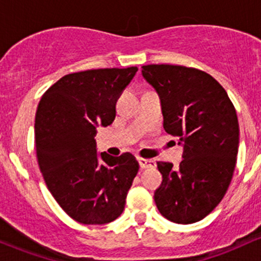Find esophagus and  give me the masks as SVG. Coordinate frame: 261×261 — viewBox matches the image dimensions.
<instances>
[{
    "label": "esophagus",
    "instance_id": "obj_1",
    "mask_svg": "<svg viewBox=\"0 0 261 261\" xmlns=\"http://www.w3.org/2000/svg\"><path fill=\"white\" fill-rule=\"evenodd\" d=\"M139 164L140 167L142 169L145 168H153V167H155V162L152 161V160H145V158H139Z\"/></svg>",
    "mask_w": 261,
    "mask_h": 261
}]
</instances>
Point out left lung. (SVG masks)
<instances>
[{"instance_id":"1","label":"left lung","mask_w":261,"mask_h":261,"mask_svg":"<svg viewBox=\"0 0 261 261\" xmlns=\"http://www.w3.org/2000/svg\"><path fill=\"white\" fill-rule=\"evenodd\" d=\"M142 77L160 97L164 130L182 146L178 168L157 162L163 180L154 202L172 222H197L221 202L232 180L239 146L236 109L223 87L196 68L147 65Z\"/></svg>"}]
</instances>
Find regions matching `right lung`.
I'll use <instances>...</instances> for the list:
<instances>
[{
    "mask_svg": "<svg viewBox=\"0 0 261 261\" xmlns=\"http://www.w3.org/2000/svg\"><path fill=\"white\" fill-rule=\"evenodd\" d=\"M137 67L70 73L44 93L35 115L40 172L54 199L83 224H106L125 207L139 172L131 153H97V127L114 121L115 106Z\"/></svg>",
    "mask_w": 261,
    "mask_h": 261,
    "instance_id": "obj_1",
    "label": "right lung"
}]
</instances>
